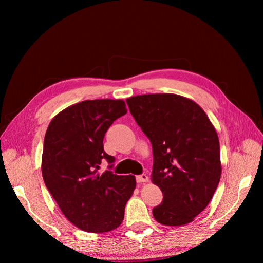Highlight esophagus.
I'll return each mask as SVG.
<instances>
[{
	"instance_id": "obj_1",
	"label": "esophagus",
	"mask_w": 263,
	"mask_h": 263,
	"mask_svg": "<svg viewBox=\"0 0 263 263\" xmlns=\"http://www.w3.org/2000/svg\"><path fill=\"white\" fill-rule=\"evenodd\" d=\"M136 180H137L138 183H145V182H148V181H149V178H148L147 174L142 173V174H140V176H137V177H136Z\"/></svg>"
}]
</instances>
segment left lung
I'll list each match as a JSON object with an SVG mask.
<instances>
[{"mask_svg": "<svg viewBox=\"0 0 263 263\" xmlns=\"http://www.w3.org/2000/svg\"><path fill=\"white\" fill-rule=\"evenodd\" d=\"M153 145L151 181L163 201L153 210L165 226H183L205 210L221 174L219 140L200 105L177 94H144L126 100Z\"/></svg>", "mask_w": 263, "mask_h": 263, "instance_id": "8db88e82", "label": "left lung"}]
</instances>
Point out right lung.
I'll use <instances>...</instances> for the list:
<instances>
[{
  "instance_id": "obj_1",
  "label": "right lung",
  "mask_w": 263,
  "mask_h": 263,
  "mask_svg": "<svg viewBox=\"0 0 263 263\" xmlns=\"http://www.w3.org/2000/svg\"><path fill=\"white\" fill-rule=\"evenodd\" d=\"M126 113L123 100H86L61 110L47 128L42 157L45 184L68 220L84 232L116 229L136 189L134 176L99 172L104 160L115 161L104 151L105 133Z\"/></svg>"
}]
</instances>
